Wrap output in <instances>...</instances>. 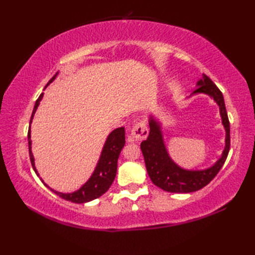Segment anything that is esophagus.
Wrapping results in <instances>:
<instances>
[{
	"mask_svg": "<svg viewBox=\"0 0 255 255\" xmlns=\"http://www.w3.org/2000/svg\"><path fill=\"white\" fill-rule=\"evenodd\" d=\"M149 134V130H148V126L147 123L144 121L138 122L134 126L132 127L131 130V136L133 138V140L136 141H139V140H143L148 137Z\"/></svg>",
	"mask_w": 255,
	"mask_h": 255,
	"instance_id": "1",
	"label": "esophagus"
}]
</instances>
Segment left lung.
<instances>
[{
	"mask_svg": "<svg viewBox=\"0 0 255 255\" xmlns=\"http://www.w3.org/2000/svg\"><path fill=\"white\" fill-rule=\"evenodd\" d=\"M197 85L198 88L194 90L193 94H208L219 105L221 119L226 129V147L221 158L209 169L202 171L183 170L177 166L167 154L160 125L158 122H155V119L150 117L149 136L147 140L141 142L140 148H141L145 167H147L151 181L154 185L170 193H192L207 185L218 174L230 150V123L226 111L223 93L206 74L203 75V79L198 81Z\"/></svg>",
	"mask_w": 255,
	"mask_h": 255,
	"instance_id": "1",
	"label": "left lung"
}]
</instances>
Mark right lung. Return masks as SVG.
<instances>
[{"mask_svg": "<svg viewBox=\"0 0 255 255\" xmlns=\"http://www.w3.org/2000/svg\"><path fill=\"white\" fill-rule=\"evenodd\" d=\"M56 75H53L51 80L49 81V83L55 80ZM42 95H44V93H41L39 95V97H38L36 103H35V106H34V110H32L29 124L32 121L34 114L37 110L38 105H39V102L42 99ZM27 137H28V149H29V158H30V162H31V166H32V169H34L36 174L39 176V174H38V172L35 167L34 156H32V153H31L30 126L28 129V133H27ZM124 145H125V128L121 127V128L115 129V130H113L110 136H108L106 142L104 144V148H103L100 161L96 165V169H95L94 173L90 177V180L86 182L80 189H78L77 192H73L70 194L59 193L57 191H53V189H51L49 186L47 185V184H45V183L44 184L47 187H49L52 192H55L58 196H60L61 198L69 200V202H72V203L83 204V203L90 202V200H93L97 197H100L103 194L108 191V188L111 187L114 180H115L116 172H117L118 156H119V154H121V151H122Z\"/></svg>", "mask_w": 255, "mask_h": 255, "instance_id": "add662e5", "label": "right lung"}]
</instances>
